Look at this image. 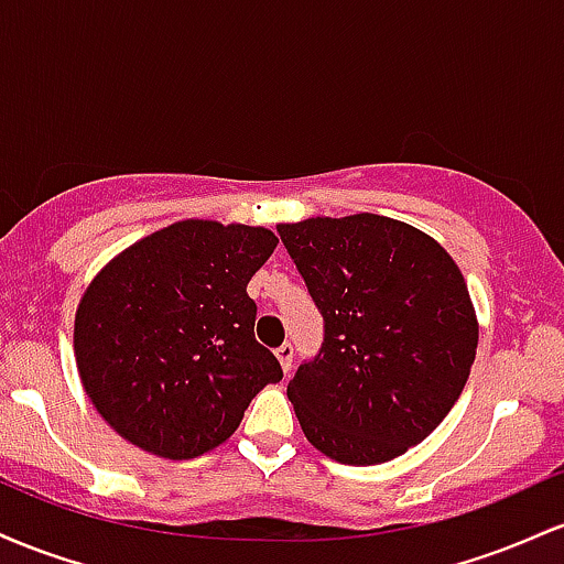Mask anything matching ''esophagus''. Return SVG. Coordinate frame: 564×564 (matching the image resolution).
Returning a JSON list of instances; mask_svg holds the SVG:
<instances>
[{
  "instance_id": "34e87169",
  "label": "esophagus",
  "mask_w": 564,
  "mask_h": 564,
  "mask_svg": "<svg viewBox=\"0 0 564 564\" xmlns=\"http://www.w3.org/2000/svg\"><path fill=\"white\" fill-rule=\"evenodd\" d=\"M275 358L281 360L283 373H289V371H291V360H294V347H291L289 341H283V345L275 349Z\"/></svg>"
}]
</instances>
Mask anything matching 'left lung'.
<instances>
[{
  "instance_id": "left-lung-1",
  "label": "left lung",
  "mask_w": 564,
  "mask_h": 564,
  "mask_svg": "<svg viewBox=\"0 0 564 564\" xmlns=\"http://www.w3.org/2000/svg\"><path fill=\"white\" fill-rule=\"evenodd\" d=\"M323 315V345L289 400L304 437L349 467L422 443L475 364L477 315L462 270L426 232L379 215L278 225Z\"/></svg>"
}]
</instances>
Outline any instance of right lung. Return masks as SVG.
<instances>
[{"mask_svg": "<svg viewBox=\"0 0 564 564\" xmlns=\"http://www.w3.org/2000/svg\"><path fill=\"white\" fill-rule=\"evenodd\" d=\"M268 228L183 219L113 257L84 291L74 352L84 392L138 448L196 458L241 424L251 398L283 379L254 339L251 275Z\"/></svg>", "mask_w": 564, "mask_h": 564, "instance_id": "obj_1", "label": "right lung"}]
</instances>
